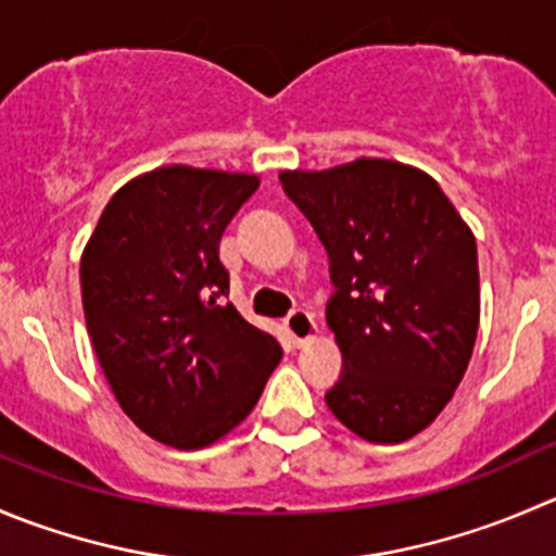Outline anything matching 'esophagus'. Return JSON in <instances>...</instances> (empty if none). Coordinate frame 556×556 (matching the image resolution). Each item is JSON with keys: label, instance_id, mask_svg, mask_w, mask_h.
<instances>
[{"label": "esophagus", "instance_id": "esophagus-1", "mask_svg": "<svg viewBox=\"0 0 556 556\" xmlns=\"http://www.w3.org/2000/svg\"><path fill=\"white\" fill-rule=\"evenodd\" d=\"M285 331L293 339L295 348H304V344H309L317 337V323L306 309H293L285 317Z\"/></svg>", "mask_w": 556, "mask_h": 556}]
</instances>
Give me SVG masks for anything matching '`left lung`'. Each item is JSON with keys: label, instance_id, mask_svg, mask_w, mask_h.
<instances>
[{"label": "left lung", "instance_id": "left-lung-1", "mask_svg": "<svg viewBox=\"0 0 556 556\" xmlns=\"http://www.w3.org/2000/svg\"><path fill=\"white\" fill-rule=\"evenodd\" d=\"M279 181L326 247L337 288L326 320L342 375L328 409L369 443L415 438L470 364L481 320L476 236L432 176L393 160L282 170Z\"/></svg>", "mask_w": 556, "mask_h": 556}]
</instances>
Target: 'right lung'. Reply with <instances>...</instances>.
Here are the masks:
<instances>
[{
  "instance_id": "right-lung-1",
  "label": "right lung",
  "mask_w": 556,
  "mask_h": 556,
  "mask_svg": "<svg viewBox=\"0 0 556 556\" xmlns=\"http://www.w3.org/2000/svg\"><path fill=\"white\" fill-rule=\"evenodd\" d=\"M252 174L165 165L102 208L80 255L86 328L132 424L179 451L239 427L282 348L241 317L219 239L250 201Z\"/></svg>"
}]
</instances>
